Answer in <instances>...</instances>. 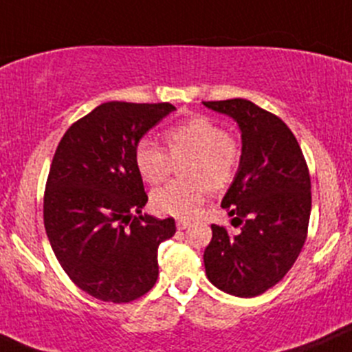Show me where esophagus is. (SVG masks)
<instances>
[{"label":"esophagus","instance_id":"esophagus-1","mask_svg":"<svg viewBox=\"0 0 352 352\" xmlns=\"http://www.w3.org/2000/svg\"><path fill=\"white\" fill-rule=\"evenodd\" d=\"M189 226H190L189 219H182V218L177 219V228L179 230H186V228H189Z\"/></svg>","mask_w":352,"mask_h":352}]
</instances>
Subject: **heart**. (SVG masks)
<instances>
[{
    "mask_svg": "<svg viewBox=\"0 0 352 352\" xmlns=\"http://www.w3.org/2000/svg\"><path fill=\"white\" fill-rule=\"evenodd\" d=\"M170 155L150 138L134 148V165L144 182L156 186L172 173L174 160H186L182 166L187 180H177L156 189L151 204L158 212L187 218L197 211L209 187L225 189L240 165V144L226 134L211 117L194 116L163 133Z\"/></svg>",
    "mask_w": 352,
    "mask_h": 352,
    "instance_id": "1",
    "label": "heart"
}]
</instances>
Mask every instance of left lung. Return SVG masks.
<instances>
[{"mask_svg":"<svg viewBox=\"0 0 352 352\" xmlns=\"http://www.w3.org/2000/svg\"><path fill=\"white\" fill-rule=\"evenodd\" d=\"M232 117L242 133V156L221 208L232 225H211L206 276L218 289L254 298L278 285L300 255L311 211L307 162L289 127L245 98L202 102Z\"/></svg>","mask_w":352,"mask_h":352,"instance_id":"1","label":"left lung"}]
</instances>
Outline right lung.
<instances>
[{
  "mask_svg": "<svg viewBox=\"0 0 352 352\" xmlns=\"http://www.w3.org/2000/svg\"><path fill=\"white\" fill-rule=\"evenodd\" d=\"M172 104L107 102L58 144L44 194V225L71 281L90 296L127 303L155 286L158 247L175 219L141 214L148 202L134 148Z\"/></svg>",
  "mask_w": 352,
  "mask_h": 352,
  "instance_id": "obj_1",
  "label": "right lung"
}]
</instances>
